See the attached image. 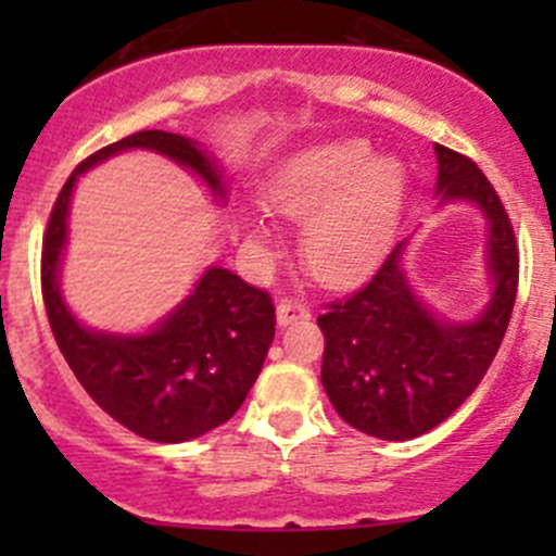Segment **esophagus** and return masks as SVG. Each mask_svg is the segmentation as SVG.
<instances>
[{
  "label": "esophagus",
  "instance_id": "obj_1",
  "mask_svg": "<svg viewBox=\"0 0 556 556\" xmlns=\"http://www.w3.org/2000/svg\"><path fill=\"white\" fill-rule=\"evenodd\" d=\"M312 317V309L306 304H301V301H295V299H282L277 304V319H279V325H290V323H295V319H309Z\"/></svg>",
  "mask_w": 556,
  "mask_h": 556
}]
</instances>
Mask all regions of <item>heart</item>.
Wrapping results in <instances>:
<instances>
[{"label":"heart","mask_w":556,"mask_h":556,"mask_svg":"<svg viewBox=\"0 0 556 556\" xmlns=\"http://www.w3.org/2000/svg\"><path fill=\"white\" fill-rule=\"evenodd\" d=\"M406 169L374 159L363 139L330 142L295 155L266 190L268 206L306 223L301 252L317 279L344 285L371 271L395 237L406 204ZM266 239L261 226H252Z\"/></svg>","instance_id":"obj_1"}]
</instances>
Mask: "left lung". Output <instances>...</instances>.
I'll return each instance as SVG.
<instances>
[{"label": "left lung", "instance_id": "1", "mask_svg": "<svg viewBox=\"0 0 556 556\" xmlns=\"http://www.w3.org/2000/svg\"><path fill=\"white\" fill-rule=\"evenodd\" d=\"M439 193L476 201L490 220L495 295L476 323H441L414 299L401 271L403 242L366 285L325 304L323 387L346 425L382 441H408L452 417L484 379L511 319L519 247L511 217L484 172L457 150L435 144Z\"/></svg>", "mask_w": 556, "mask_h": 556}]
</instances>
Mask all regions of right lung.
<instances>
[{
    "label": "right lung",
    "instance_id": "obj_1",
    "mask_svg": "<svg viewBox=\"0 0 556 556\" xmlns=\"http://www.w3.org/2000/svg\"><path fill=\"white\" fill-rule=\"evenodd\" d=\"M128 148H148L193 169L217 195L220 172L190 139L137 131L88 155L70 174L42 237V301L61 355L83 390L115 422L159 444L199 439L228 422L261 374L274 341V301L226 268H210L195 293L148 336L86 330L59 293V261L77 174Z\"/></svg>",
    "mask_w": 556,
    "mask_h": 556
}]
</instances>
